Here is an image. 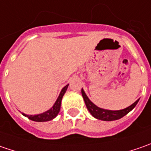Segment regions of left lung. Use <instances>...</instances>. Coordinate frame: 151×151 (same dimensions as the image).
Segmentation results:
<instances>
[{
	"instance_id": "1",
	"label": "left lung",
	"mask_w": 151,
	"mask_h": 151,
	"mask_svg": "<svg viewBox=\"0 0 151 151\" xmlns=\"http://www.w3.org/2000/svg\"><path fill=\"white\" fill-rule=\"evenodd\" d=\"M81 94H82V96H83L86 106L91 114L94 118H96V119L102 120V121H113V120H118V119L123 118L124 116L128 114L131 110H133L134 108V107L136 106L138 101L139 100V99H138L136 101H134L129 107L124 108L122 110L113 111V110H108V109H104V108L97 107L88 98V96H86V94L85 93L83 89H81Z\"/></svg>"
}]
</instances>
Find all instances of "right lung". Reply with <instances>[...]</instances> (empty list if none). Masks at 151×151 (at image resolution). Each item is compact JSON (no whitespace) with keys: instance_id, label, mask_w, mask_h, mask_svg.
<instances>
[{"instance_id":"1","label":"right lung","mask_w":151,"mask_h":151,"mask_svg":"<svg viewBox=\"0 0 151 151\" xmlns=\"http://www.w3.org/2000/svg\"><path fill=\"white\" fill-rule=\"evenodd\" d=\"M68 86H69V84L66 85L65 87H63V89L61 90L60 93L58 96L56 101L55 102V104L48 111H46L43 113H40V114H35V115H27L25 113H22V115L25 117H27L30 120L35 121V122H47V121H50V120L54 119L58 115V113H60L61 101H62L63 96L65 95L67 88H68Z\"/></svg>"}]
</instances>
